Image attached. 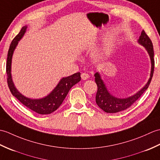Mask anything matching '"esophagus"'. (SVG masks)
<instances>
[{"label":"esophagus","mask_w":160,"mask_h":160,"mask_svg":"<svg viewBox=\"0 0 160 160\" xmlns=\"http://www.w3.org/2000/svg\"><path fill=\"white\" fill-rule=\"evenodd\" d=\"M81 78H82V79L86 80V79H88V78H89L90 75L88 73H86V72H83L82 74H81Z\"/></svg>","instance_id":"1"}]
</instances>
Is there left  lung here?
Here are the masks:
<instances>
[{"label": "left lung", "mask_w": 160, "mask_h": 160, "mask_svg": "<svg viewBox=\"0 0 160 160\" xmlns=\"http://www.w3.org/2000/svg\"><path fill=\"white\" fill-rule=\"evenodd\" d=\"M138 42L144 46L150 56L151 61V72L150 79L146 84V86L140 91L138 92L137 94L127 98H118L113 97L112 95L109 93L99 74L98 72L94 74L95 82L97 83L98 88L97 94H96V102H97L98 107L105 112L116 113L128 109L141 97L142 94L147 90L148 86H149L152 75H153L155 67L153 47H152V43L151 39L144 30L142 31L141 35L139 38V40H138Z\"/></svg>", "instance_id": "obj_1"}]
</instances>
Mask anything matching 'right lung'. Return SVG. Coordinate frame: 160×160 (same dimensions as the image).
<instances>
[{
  "label": "right lung",
  "instance_id": "right-lung-1",
  "mask_svg": "<svg viewBox=\"0 0 160 160\" xmlns=\"http://www.w3.org/2000/svg\"><path fill=\"white\" fill-rule=\"evenodd\" d=\"M26 29L27 26L23 27L19 33L13 38L10 44L6 63V72L8 74L7 81H8V87L12 95L27 108L40 114H49L59 108L68 94L70 88L80 81L81 73L77 72L70 77L63 78L55 89L51 92V93L42 99H31L21 94L16 90L13 83L12 76H11V63H12V58L14 49L16 48L18 41L25 33Z\"/></svg>",
  "mask_w": 160,
  "mask_h": 160
}]
</instances>
